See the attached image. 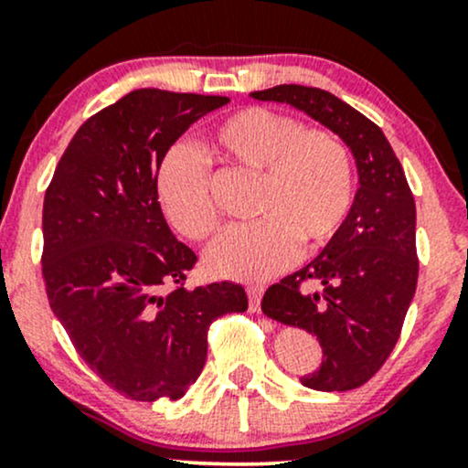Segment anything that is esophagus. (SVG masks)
I'll return each mask as SVG.
<instances>
[{"label":"esophagus","instance_id":"1","mask_svg":"<svg viewBox=\"0 0 468 468\" xmlns=\"http://www.w3.org/2000/svg\"><path fill=\"white\" fill-rule=\"evenodd\" d=\"M249 305L252 313H260L261 308V297H264V286H249Z\"/></svg>","mask_w":468,"mask_h":468}]
</instances>
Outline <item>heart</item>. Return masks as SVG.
I'll list each match as a JSON object with an SVG mask.
<instances>
[{
    "label": "heart",
    "instance_id": "b5f03b06",
    "mask_svg": "<svg viewBox=\"0 0 468 468\" xmlns=\"http://www.w3.org/2000/svg\"><path fill=\"white\" fill-rule=\"evenodd\" d=\"M207 152L229 169L257 176L250 213L255 222L224 230L204 255L211 275L264 282L292 264L303 249H319L338 233L354 200V165L347 144L324 127H302L297 118L246 107L219 121ZM166 219L189 239L218 229L211 176L191 149L165 158L155 180Z\"/></svg>",
    "mask_w": 468,
    "mask_h": 468
}]
</instances>
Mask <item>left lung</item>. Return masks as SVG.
Returning <instances> with one entry per match:
<instances>
[{"mask_svg": "<svg viewBox=\"0 0 468 468\" xmlns=\"http://www.w3.org/2000/svg\"><path fill=\"white\" fill-rule=\"evenodd\" d=\"M250 96L302 110L356 160L358 191L343 227L319 257L261 299L266 316L303 327L324 347L321 367L302 376V385L356 389L388 361L416 292V202L405 171L380 127L325 90L275 85Z\"/></svg>", "mask_w": 468, "mask_h": 468, "instance_id": "1", "label": "left lung"}]
</instances>
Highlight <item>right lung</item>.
<instances>
[{
  "label": "right lung",
  "mask_w": 468,
  "mask_h": 468,
  "mask_svg": "<svg viewBox=\"0 0 468 468\" xmlns=\"http://www.w3.org/2000/svg\"><path fill=\"white\" fill-rule=\"evenodd\" d=\"M227 96L133 90L83 122L44 200L48 302L79 356L132 400H178L218 316L249 308L239 283L186 290L196 252L171 233L155 180L169 147ZM176 282L166 295L159 286Z\"/></svg>",
  "instance_id": "obj_1"
}]
</instances>
